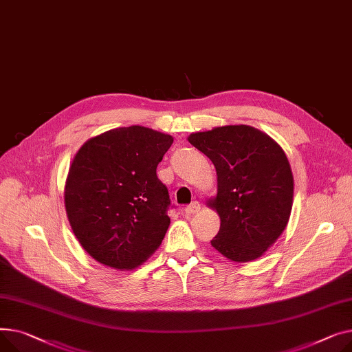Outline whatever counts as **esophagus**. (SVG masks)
<instances>
[{
    "label": "esophagus",
    "mask_w": 352,
    "mask_h": 352,
    "mask_svg": "<svg viewBox=\"0 0 352 352\" xmlns=\"http://www.w3.org/2000/svg\"><path fill=\"white\" fill-rule=\"evenodd\" d=\"M199 210H200V203L195 200V201H192L189 206H186V208H184V214L190 216V214L197 213Z\"/></svg>",
    "instance_id": "obj_1"
}]
</instances>
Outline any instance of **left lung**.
<instances>
[{
    "label": "left lung",
    "instance_id": "obj_1",
    "mask_svg": "<svg viewBox=\"0 0 352 352\" xmlns=\"http://www.w3.org/2000/svg\"><path fill=\"white\" fill-rule=\"evenodd\" d=\"M189 142L217 172V196L210 206L221 223L212 245L233 261L256 260L290 219L294 180L284 151L268 135L245 125L192 133Z\"/></svg>",
    "mask_w": 352,
    "mask_h": 352
}]
</instances>
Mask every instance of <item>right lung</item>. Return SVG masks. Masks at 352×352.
I'll return each mask as SVG.
<instances>
[{"label":"right lung","instance_id":"add662e5","mask_svg":"<svg viewBox=\"0 0 352 352\" xmlns=\"http://www.w3.org/2000/svg\"><path fill=\"white\" fill-rule=\"evenodd\" d=\"M173 138L149 128H116L89 139L69 168L65 209L72 232L96 261L132 270L169 227L168 188L156 175Z\"/></svg>","mask_w":352,"mask_h":352}]
</instances>
